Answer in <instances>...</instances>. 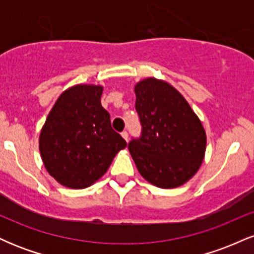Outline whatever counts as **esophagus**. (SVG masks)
Here are the masks:
<instances>
[{"label": "esophagus", "mask_w": 254, "mask_h": 254, "mask_svg": "<svg viewBox=\"0 0 254 254\" xmlns=\"http://www.w3.org/2000/svg\"><path fill=\"white\" fill-rule=\"evenodd\" d=\"M122 137H123V138L125 139V141L129 142V135H127V131H123V132H122Z\"/></svg>", "instance_id": "esophagus-1"}]
</instances>
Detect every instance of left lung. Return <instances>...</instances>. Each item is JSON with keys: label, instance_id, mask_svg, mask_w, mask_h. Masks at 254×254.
Wrapping results in <instances>:
<instances>
[{"label": "left lung", "instance_id": "8db88e82", "mask_svg": "<svg viewBox=\"0 0 254 254\" xmlns=\"http://www.w3.org/2000/svg\"><path fill=\"white\" fill-rule=\"evenodd\" d=\"M142 136L129 143L139 174L161 189L188 183L202 165L206 133L179 90L167 81L147 77L135 84Z\"/></svg>", "mask_w": 254, "mask_h": 254}]
</instances>
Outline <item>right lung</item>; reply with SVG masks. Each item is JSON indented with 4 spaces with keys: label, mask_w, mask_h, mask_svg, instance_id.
Here are the masks:
<instances>
[{
    "label": "right lung",
    "mask_w": 254,
    "mask_h": 254,
    "mask_svg": "<svg viewBox=\"0 0 254 254\" xmlns=\"http://www.w3.org/2000/svg\"><path fill=\"white\" fill-rule=\"evenodd\" d=\"M104 87L75 84L58 97L39 135L44 167L61 185L81 190L93 185L127 147L101 106Z\"/></svg>",
    "instance_id": "1"
}]
</instances>
